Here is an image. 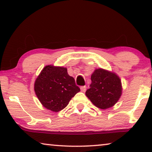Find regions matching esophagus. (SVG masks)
<instances>
[{
  "label": "esophagus",
  "mask_w": 152,
  "mask_h": 152,
  "mask_svg": "<svg viewBox=\"0 0 152 152\" xmlns=\"http://www.w3.org/2000/svg\"><path fill=\"white\" fill-rule=\"evenodd\" d=\"M80 89H81V91H82V92H85V91H86V86H81L80 87Z\"/></svg>",
  "instance_id": "1"
}]
</instances>
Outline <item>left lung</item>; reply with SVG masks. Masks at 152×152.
<instances>
[{
    "mask_svg": "<svg viewBox=\"0 0 152 152\" xmlns=\"http://www.w3.org/2000/svg\"><path fill=\"white\" fill-rule=\"evenodd\" d=\"M90 88L86 95L95 107L107 109L113 107L122 95L121 80L115 72L103 68L95 69L91 75Z\"/></svg>",
    "mask_w": 152,
    "mask_h": 152,
    "instance_id": "obj_1",
    "label": "left lung"
}]
</instances>
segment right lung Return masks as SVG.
<instances>
[{
	"label": "right lung",
	"mask_w": 152,
	"mask_h": 152,
	"mask_svg": "<svg viewBox=\"0 0 152 152\" xmlns=\"http://www.w3.org/2000/svg\"><path fill=\"white\" fill-rule=\"evenodd\" d=\"M34 88L41 104L54 112L64 109L80 91L74 78L68 74L67 68L53 65L43 68L35 80Z\"/></svg>",
	"instance_id": "1"
}]
</instances>
